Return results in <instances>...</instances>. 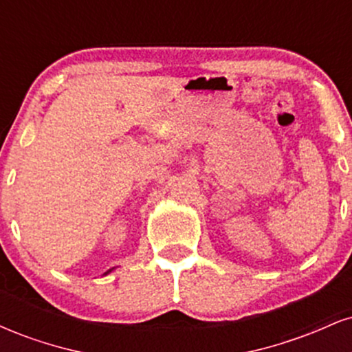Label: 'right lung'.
I'll list each match as a JSON object with an SVG mask.
<instances>
[{"instance_id":"right-lung-1","label":"right lung","mask_w":352,"mask_h":352,"mask_svg":"<svg viewBox=\"0 0 352 352\" xmlns=\"http://www.w3.org/2000/svg\"><path fill=\"white\" fill-rule=\"evenodd\" d=\"M111 272H112V270H109V272H106L104 274H107V273H111Z\"/></svg>"}]
</instances>
